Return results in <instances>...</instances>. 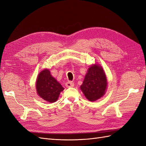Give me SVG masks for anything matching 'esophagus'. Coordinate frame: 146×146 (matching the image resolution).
Segmentation results:
<instances>
[{"instance_id": "34e87169", "label": "esophagus", "mask_w": 146, "mask_h": 146, "mask_svg": "<svg viewBox=\"0 0 146 146\" xmlns=\"http://www.w3.org/2000/svg\"><path fill=\"white\" fill-rule=\"evenodd\" d=\"M66 86L67 88H70V87H74V83L71 82H68L66 83Z\"/></svg>"}]
</instances>
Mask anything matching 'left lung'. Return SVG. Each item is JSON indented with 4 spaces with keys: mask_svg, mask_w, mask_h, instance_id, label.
<instances>
[{
    "mask_svg": "<svg viewBox=\"0 0 146 146\" xmlns=\"http://www.w3.org/2000/svg\"><path fill=\"white\" fill-rule=\"evenodd\" d=\"M107 78L104 70L98 64L90 66L80 90L90 101H96L103 97L107 89Z\"/></svg>",
    "mask_w": 146,
    "mask_h": 146,
    "instance_id": "left-lung-1",
    "label": "left lung"
}]
</instances>
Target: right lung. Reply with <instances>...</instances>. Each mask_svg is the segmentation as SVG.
<instances>
[{"instance_id":"obj_1","label":"right lung","mask_w":146,"mask_h":146,"mask_svg":"<svg viewBox=\"0 0 146 146\" xmlns=\"http://www.w3.org/2000/svg\"><path fill=\"white\" fill-rule=\"evenodd\" d=\"M36 90L38 95L44 100L54 103L58 100L64 88L52 76L49 70L44 69L39 72L37 77Z\"/></svg>"}]
</instances>
